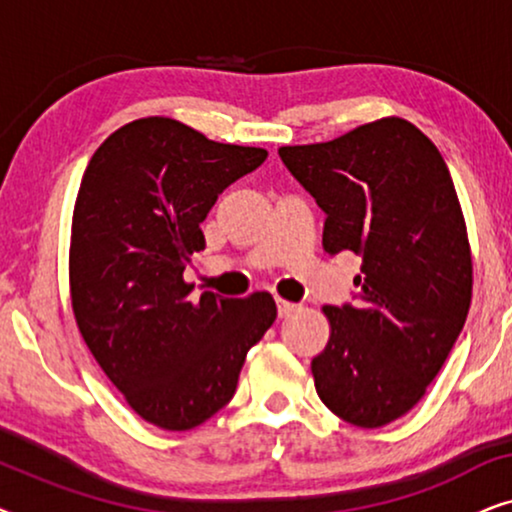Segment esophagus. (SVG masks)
I'll return each instance as SVG.
<instances>
[{"label": "esophagus", "mask_w": 512, "mask_h": 512, "mask_svg": "<svg viewBox=\"0 0 512 512\" xmlns=\"http://www.w3.org/2000/svg\"><path fill=\"white\" fill-rule=\"evenodd\" d=\"M296 310H298V305H296V303H289V300L277 298V312H279V317H282V319L291 317V314L296 312Z\"/></svg>", "instance_id": "esophagus-1"}]
</instances>
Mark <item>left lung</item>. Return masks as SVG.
<instances>
[{"label": "left lung", "instance_id": "left-lung-1", "mask_svg": "<svg viewBox=\"0 0 512 512\" xmlns=\"http://www.w3.org/2000/svg\"><path fill=\"white\" fill-rule=\"evenodd\" d=\"M279 158L326 214V254L361 256L356 303L324 307L331 338L312 359L314 387L340 419L377 429L419 403L471 307V247L450 170L396 116L333 142L282 146Z\"/></svg>", "mask_w": 512, "mask_h": 512}]
</instances>
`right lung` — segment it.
<instances>
[{
	"mask_svg": "<svg viewBox=\"0 0 512 512\" xmlns=\"http://www.w3.org/2000/svg\"><path fill=\"white\" fill-rule=\"evenodd\" d=\"M265 158L151 116L104 139L83 172L69 247L76 324L130 408L165 431L216 415L277 319L265 291L195 298L184 282L216 198Z\"/></svg>",
	"mask_w": 512,
	"mask_h": 512,
	"instance_id": "obj_1",
	"label": "right lung"
}]
</instances>
